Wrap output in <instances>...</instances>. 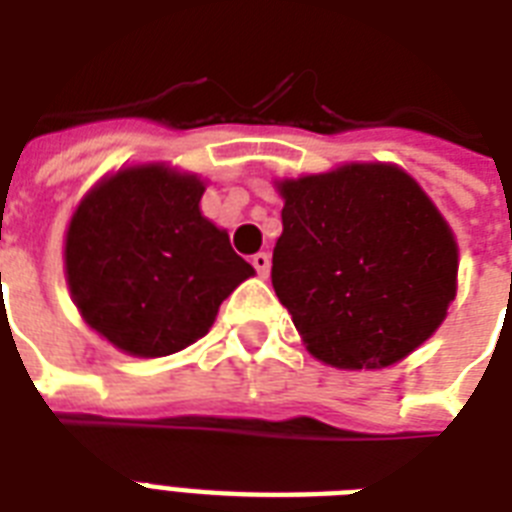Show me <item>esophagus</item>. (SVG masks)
<instances>
[{
    "label": "esophagus",
    "instance_id": "1",
    "mask_svg": "<svg viewBox=\"0 0 512 512\" xmlns=\"http://www.w3.org/2000/svg\"><path fill=\"white\" fill-rule=\"evenodd\" d=\"M252 265H255V271L265 279L268 271H271V255H268V252H257V255L252 257Z\"/></svg>",
    "mask_w": 512,
    "mask_h": 512
}]
</instances>
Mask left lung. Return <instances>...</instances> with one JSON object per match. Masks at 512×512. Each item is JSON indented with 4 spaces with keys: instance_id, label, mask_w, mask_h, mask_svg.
Instances as JSON below:
<instances>
[{
    "instance_id": "8db88e82",
    "label": "left lung",
    "mask_w": 512,
    "mask_h": 512,
    "mask_svg": "<svg viewBox=\"0 0 512 512\" xmlns=\"http://www.w3.org/2000/svg\"><path fill=\"white\" fill-rule=\"evenodd\" d=\"M271 281L305 348L337 369H382L428 340L457 295V241L393 164L281 180Z\"/></svg>"
}]
</instances>
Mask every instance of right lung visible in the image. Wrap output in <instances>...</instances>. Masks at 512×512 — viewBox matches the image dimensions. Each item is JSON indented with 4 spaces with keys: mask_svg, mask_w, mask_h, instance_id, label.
<instances>
[{
    "mask_svg": "<svg viewBox=\"0 0 512 512\" xmlns=\"http://www.w3.org/2000/svg\"><path fill=\"white\" fill-rule=\"evenodd\" d=\"M204 183L164 164L119 170L76 207L66 279L82 319L140 358L204 337L217 308L255 268L201 215Z\"/></svg>",
    "mask_w": 512,
    "mask_h": 512,
    "instance_id": "1",
    "label": "right lung"
}]
</instances>
